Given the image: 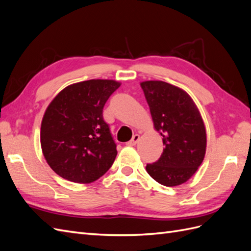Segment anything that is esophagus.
Listing matches in <instances>:
<instances>
[{
  "mask_svg": "<svg viewBox=\"0 0 251 251\" xmlns=\"http://www.w3.org/2000/svg\"><path fill=\"white\" fill-rule=\"evenodd\" d=\"M139 138H140V136H139L138 134H135V135L133 136V138H132L130 141H128L126 144H127V146H131V147H133V146H135L136 143L138 142Z\"/></svg>",
  "mask_w": 251,
  "mask_h": 251,
  "instance_id": "1",
  "label": "esophagus"
}]
</instances>
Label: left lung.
<instances>
[{
  "label": "left lung",
  "instance_id": "8db88e82",
  "mask_svg": "<svg viewBox=\"0 0 251 251\" xmlns=\"http://www.w3.org/2000/svg\"><path fill=\"white\" fill-rule=\"evenodd\" d=\"M154 126L162 136L163 153L147 164L150 176L164 186L184 183L201 165L206 131L200 112L185 91L161 80L140 83Z\"/></svg>",
  "mask_w": 251,
  "mask_h": 251
}]
</instances>
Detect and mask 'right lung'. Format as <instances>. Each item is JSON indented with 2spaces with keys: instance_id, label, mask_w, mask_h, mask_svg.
I'll return each instance as SVG.
<instances>
[{
  "instance_id": "add662e5",
  "label": "right lung",
  "mask_w": 251,
  "mask_h": 251,
  "mask_svg": "<svg viewBox=\"0 0 251 251\" xmlns=\"http://www.w3.org/2000/svg\"><path fill=\"white\" fill-rule=\"evenodd\" d=\"M120 87L111 79H90L68 86L44 114L41 146L50 168L76 183H91L109 171L117 155L102 110Z\"/></svg>"
}]
</instances>
